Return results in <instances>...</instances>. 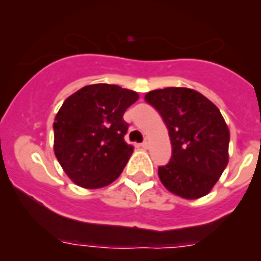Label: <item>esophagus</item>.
Masks as SVG:
<instances>
[{
    "label": "esophagus",
    "instance_id": "obj_1",
    "mask_svg": "<svg viewBox=\"0 0 261 261\" xmlns=\"http://www.w3.org/2000/svg\"><path fill=\"white\" fill-rule=\"evenodd\" d=\"M140 146L143 147V148H148V147H149V139H148V138H146L143 143L140 144Z\"/></svg>",
    "mask_w": 261,
    "mask_h": 261
}]
</instances>
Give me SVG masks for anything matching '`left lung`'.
<instances>
[{
  "mask_svg": "<svg viewBox=\"0 0 261 261\" xmlns=\"http://www.w3.org/2000/svg\"><path fill=\"white\" fill-rule=\"evenodd\" d=\"M168 127L172 156L159 167L171 193L196 199L209 193L228 163L230 131L219 109L197 90L164 88L144 97Z\"/></svg>",
  "mask_w": 261,
  "mask_h": 261,
  "instance_id": "1",
  "label": "left lung"
}]
</instances>
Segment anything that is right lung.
<instances>
[{
	"label": "right lung",
	"instance_id": "right-lung-1",
	"mask_svg": "<svg viewBox=\"0 0 261 261\" xmlns=\"http://www.w3.org/2000/svg\"><path fill=\"white\" fill-rule=\"evenodd\" d=\"M138 98L134 90L93 84L65 99L54 122V151L74 184L98 189L119 177L134 151L123 114Z\"/></svg>",
	"mask_w": 261,
	"mask_h": 261
}]
</instances>
